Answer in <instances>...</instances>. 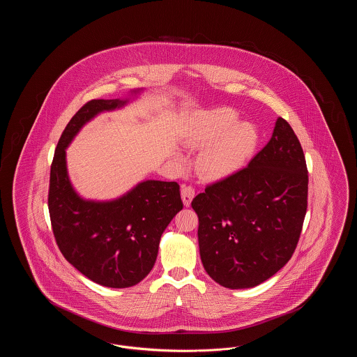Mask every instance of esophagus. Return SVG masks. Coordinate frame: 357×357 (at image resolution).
Wrapping results in <instances>:
<instances>
[{"instance_id":"obj_1","label":"esophagus","mask_w":357,"mask_h":357,"mask_svg":"<svg viewBox=\"0 0 357 357\" xmlns=\"http://www.w3.org/2000/svg\"><path fill=\"white\" fill-rule=\"evenodd\" d=\"M181 194H182V201H183L185 206H190L192 198L195 197V190H194L192 186H186L185 185V186H182Z\"/></svg>"}]
</instances>
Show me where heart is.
Here are the masks:
<instances>
[{
  "mask_svg": "<svg viewBox=\"0 0 357 357\" xmlns=\"http://www.w3.org/2000/svg\"><path fill=\"white\" fill-rule=\"evenodd\" d=\"M231 108L206 112L187 136L191 149H204L197 167L207 179H223L237 172L255 151L258 132L248 121H239Z\"/></svg>",
  "mask_w": 357,
  "mask_h": 357,
  "instance_id": "obj_1",
  "label": "heart"
}]
</instances>
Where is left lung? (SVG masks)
I'll return each mask as SVG.
<instances>
[{"label": "left lung", "instance_id": "1", "mask_svg": "<svg viewBox=\"0 0 357 357\" xmlns=\"http://www.w3.org/2000/svg\"><path fill=\"white\" fill-rule=\"evenodd\" d=\"M204 271L222 287L253 288L291 258L307 207V169L298 137L278 118L248 167L206 186L192 202Z\"/></svg>", "mask_w": 357, "mask_h": 357}]
</instances>
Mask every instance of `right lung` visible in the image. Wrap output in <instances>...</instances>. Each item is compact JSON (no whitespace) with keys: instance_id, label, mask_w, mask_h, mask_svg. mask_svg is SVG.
Segmentation results:
<instances>
[{"instance_id":"right-lung-1","label":"right lung","mask_w":357,"mask_h":357,"mask_svg":"<svg viewBox=\"0 0 357 357\" xmlns=\"http://www.w3.org/2000/svg\"><path fill=\"white\" fill-rule=\"evenodd\" d=\"M127 100H91L69 120L52 160L48 207L56 243L72 266L108 288H128L151 272L159 241L183 208L176 182L146 181L115 201L80 198L70 185L66 149L86 121Z\"/></svg>"}]
</instances>
